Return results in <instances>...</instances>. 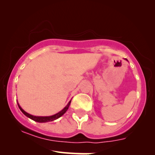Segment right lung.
<instances>
[{"label":"right lung","mask_w":155,"mask_h":155,"mask_svg":"<svg viewBox=\"0 0 155 155\" xmlns=\"http://www.w3.org/2000/svg\"><path fill=\"white\" fill-rule=\"evenodd\" d=\"M71 100L69 101L66 107H65L64 109L62 110V111L58 112V114H55V115H53L51 116H35L30 115V114H29L28 113H27V112H25L24 110H23L19 105H18V107H19V108H20V109L21 110V111H22L25 116H27V117L31 118V119L35 120V121H37L39 123H45V122H48V121H52V120H56V119H57V118H60L61 116H63V114L66 112L67 110L68 109V107H69L70 104H71Z\"/></svg>","instance_id":"add662e5"}]
</instances>
